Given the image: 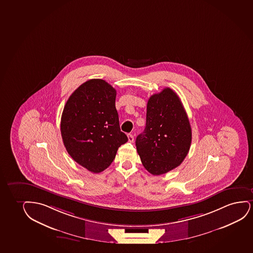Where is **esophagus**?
I'll return each mask as SVG.
<instances>
[{"label":"esophagus","instance_id":"obj_1","mask_svg":"<svg viewBox=\"0 0 253 253\" xmlns=\"http://www.w3.org/2000/svg\"><path fill=\"white\" fill-rule=\"evenodd\" d=\"M127 138L128 141H129L130 143H132V142L134 141V137H133V135L128 134Z\"/></svg>","mask_w":253,"mask_h":253}]
</instances>
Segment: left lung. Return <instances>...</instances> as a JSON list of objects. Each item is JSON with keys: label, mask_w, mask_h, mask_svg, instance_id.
Wrapping results in <instances>:
<instances>
[{"label": "left lung", "mask_w": 253, "mask_h": 253, "mask_svg": "<svg viewBox=\"0 0 253 253\" xmlns=\"http://www.w3.org/2000/svg\"><path fill=\"white\" fill-rule=\"evenodd\" d=\"M191 143L192 128L178 95L168 87L152 95L144 131L136 138L137 151L148 172L160 175L179 166Z\"/></svg>", "instance_id": "8db88e82"}]
</instances>
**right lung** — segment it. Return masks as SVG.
<instances>
[{"label":"right lung","mask_w":253,"mask_h":253,"mask_svg":"<svg viewBox=\"0 0 253 253\" xmlns=\"http://www.w3.org/2000/svg\"><path fill=\"white\" fill-rule=\"evenodd\" d=\"M115 97L116 90L105 80H88L69 96L61 115L67 152L92 173L105 170L128 140L120 128Z\"/></svg>","instance_id":"right-lung-1"}]
</instances>
